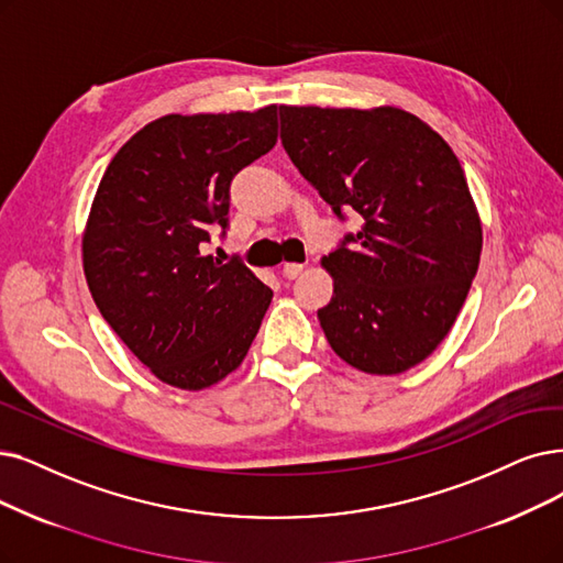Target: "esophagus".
<instances>
[{"label":"esophagus","instance_id":"obj_1","mask_svg":"<svg viewBox=\"0 0 563 563\" xmlns=\"http://www.w3.org/2000/svg\"><path fill=\"white\" fill-rule=\"evenodd\" d=\"M302 269H305L302 263H286L284 265V277L286 279H296L302 273Z\"/></svg>","mask_w":563,"mask_h":563}]
</instances>
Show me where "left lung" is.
I'll return each mask as SVG.
<instances>
[{"label":"left lung","mask_w":563,"mask_h":563,"mask_svg":"<svg viewBox=\"0 0 563 563\" xmlns=\"http://www.w3.org/2000/svg\"><path fill=\"white\" fill-rule=\"evenodd\" d=\"M282 145L340 221L363 229L323 258L334 277L319 321L360 372L399 374L453 328L483 231L455 152L399 108L279 106Z\"/></svg>","instance_id":"left-lung-1"}]
</instances>
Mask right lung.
I'll return each mask as SVG.
<instances>
[{"label": "right lung", "instance_id": "1", "mask_svg": "<svg viewBox=\"0 0 563 563\" xmlns=\"http://www.w3.org/2000/svg\"><path fill=\"white\" fill-rule=\"evenodd\" d=\"M277 143V106L166 115L108 164L82 238L87 286L108 325L164 384L200 390L250 351L273 300L240 258L203 256L229 231L233 177Z\"/></svg>", "mask_w": 563, "mask_h": 563}]
</instances>
